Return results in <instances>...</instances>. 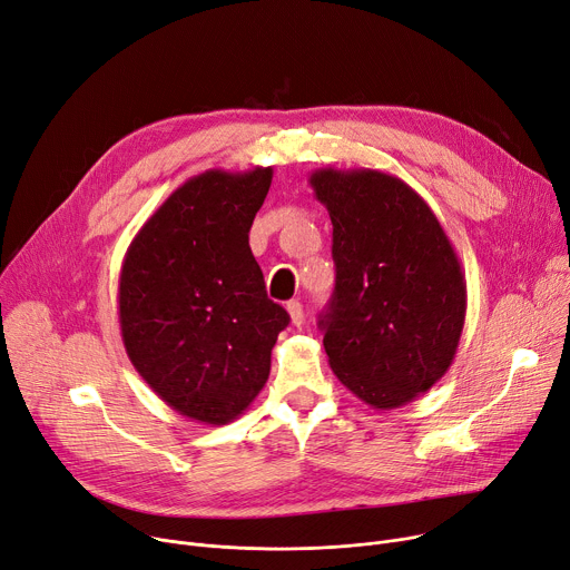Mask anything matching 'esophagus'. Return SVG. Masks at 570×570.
Here are the masks:
<instances>
[{"mask_svg":"<svg viewBox=\"0 0 570 570\" xmlns=\"http://www.w3.org/2000/svg\"><path fill=\"white\" fill-rule=\"evenodd\" d=\"M287 313L294 326L304 324V306H301V301H287Z\"/></svg>","mask_w":570,"mask_h":570,"instance_id":"1","label":"esophagus"}]
</instances>
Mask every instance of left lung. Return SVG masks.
<instances>
[{
	"label": "left lung",
	"instance_id": "left-lung-1",
	"mask_svg": "<svg viewBox=\"0 0 570 570\" xmlns=\"http://www.w3.org/2000/svg\"><path fill=\"white\" fill-rule=\"evenodd\" d=\"M308 181L333 225L336 289L320 317L331 371L365 405L403 407L455 358L466 313L460 259L403 179L322 167Z\"/></svg>",
	"mask_w": 570,
	"mask_h": 570
}]
</instances>
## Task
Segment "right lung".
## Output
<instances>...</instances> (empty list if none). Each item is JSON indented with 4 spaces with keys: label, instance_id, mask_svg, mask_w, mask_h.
I'll list each match as a JSON object with an SVG mask.
<instances>
[{
    "label": "right lung",
    "instance_id": "add662e5",
    "mask_svg": "<svg viewBox=\"0 0 570 570\" xmlns=\"http://www.w3.org/2000/svg\"><path fill=\"white\" fill-rule=\"evenodd\" d=\"M274 167L207 170L181 184L130 242L119 274V326L130 363L181 416L225 425L272 371L289 324L266 296L248 232Z\"/></svg>",
    "mask_w": 570,
    "mask_h": 570
}]
</instances>
